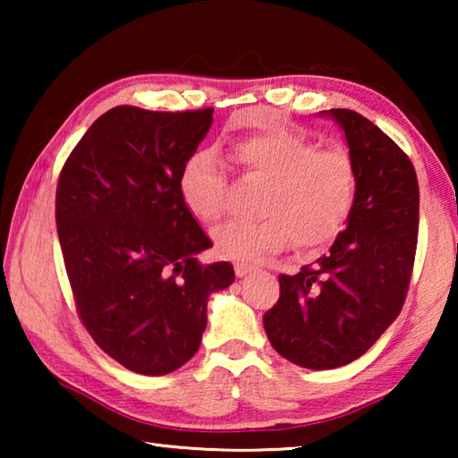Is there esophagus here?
<instances>
[{
    "mask_svg": "<svg viewBox=\"0 0 458 458\" xmlns=\"http://www.w3.org/2000/svg\"><path fill=\"white\" fill-rule=\"evenodd\" d=\"M254 270V267H250V265H244V262H238V265L234 267V273H236V276L238 278H242V276H248Z\"/></svg>",
    "mask_w": 458,
    "mask_h": 458,
    "instance_id": "esophagus-1",
    "label": "esophagus"
}]
</instances>
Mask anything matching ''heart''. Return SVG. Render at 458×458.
<instances>
[{
	"label": "heart",
	"instance_id": "obj_1",
	"mask_svg": "<svg viewBox=\"0 0 458 458\" xmlns=\"http://www.w3.org/2000/svg\"><path fill=\"white\" fill-rule=\"evenodd\" d=\"M246 175L267 182L259 220H230L212 232L216 252L230 260H257L293 240L297 250L331 244L353 212L358 172L350 153L317 149L305 135L270 129L232 147ZM226 174L214 151H196L180 174V196L193 218L212 224L226 208Z\"/></svg>",
	"mask_w": 458,
	"mask_h": 458
}]
</instances>
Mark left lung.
I'll use <instances>...</instances> for the list:
<instances>
[{
    "label": "left lung",
    "mask_w": 458,
    "mask_h": 458,
    "mask_svg": "<svg viewBox=\"0 0 458 458\" xmlns=\"http://www.w3.org/2000/svg\"><path fill=\"white\" fill-rule=\"evenodd\" d=\"M344 129L358 172L347 228L327 254L281 275L265 313L270 345L307 369L352 363L396 321L412 276L420 191L412 161L374 123L350 108L323 111Z\"/></svg>",
    "instance_id": "1"
}]
</instances>
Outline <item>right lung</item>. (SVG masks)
I'll return each mask as SVG.
<instances>
[{"mask_svg":"<svg viewBox=\"0 0 458 458\" xmlns=\"http://www.w3.org/2000/svg\"><path fill=\"white\" fill-rule=\"evenodd\" d=\"M212 114L114 106L60 172L56 226L76 311L100 350L143 376L193 358L208 299L234 283L230 262H198L212 242L180 196Z\"/></svg>","mask_w":458,"mask_h":458,"instance_id":"add662e5","label":"right lung"}]
</instances>
